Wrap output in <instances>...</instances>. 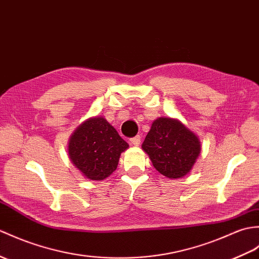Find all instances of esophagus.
Segmentation results:
<instances>
[{
	"instance_id": "1",
	"label": "esophagus",
	"mask_w": 259,
	"mask_h": 259,
	"mask_svg": "<svg viewBox=\"0 0 259 259\" xmlns=\"http://www.w3.org/2000/svg\"><path fill=\"white\" fill-rule=\"evenodd\" d=\"M130 142H131V144H134V146H139V144L141 143V137L140 136H136L134 138H131Z\"/></svg>"
}]
</instances>
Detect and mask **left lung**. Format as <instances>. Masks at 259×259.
Returning <instances> with one entry per match:
<instances>
[{
	"label": "left lung",
	"instance_id": "8db88e82",
	"mask_svg": "<svg viewBox=\"0 0 259 259\" xmlns=\"http://www.w3.org/2000/svg\"><path fill=\"white\" fill-rule=\"evenodd\" d=\"M155 170L169 179L188 174L201 152L200 140L177 119H155L142 143Z\"/></svg>",
	"mask_w": 259,
	"mask_h": 259
}]
</instances>
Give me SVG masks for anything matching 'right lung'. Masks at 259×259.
<instances>
[{"label": "right lung", "mask_w": 259, "mask_h": 259, "mask_svg": "<svg viewBox=\"0 0 259 259\" xmlns=\"http://www.w3.org/2000/svg\"><path fill=\"white\" fill-rule=\"evenodd\" d=\"M129 144L102 117L86 120L71 135L69 159L82 176L101 181L117 169L120 154Z\"/></svg>", "instance_id": "add662e5"}]
</instances>
